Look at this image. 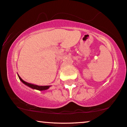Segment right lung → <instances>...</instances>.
<instances>
[{"instance_id": "add662e5", "label": "right lung", "mask_w": 127, "mask_h": 127, "mask_svg": "<svg viewBox=\"0 0 127 127\" xmlns=\"http://www.w3.org/2000/svg\"><path fill=\"white\" fill-rule=\"evenodd\" d=\"M18 76L19 77V79L21 81H22V83H24V84L26 85V86H27L28 87H30L31 88H32V89H34V90H39V91H44V90H46L48 89L50 87V86H37V85H34V84H31V83H28L27 82H26V81H24L23 80H22L20 76L18 75Z\"/></svg>"}]
</instances>
